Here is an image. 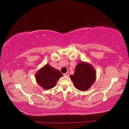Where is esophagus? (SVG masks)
I'll list each match as a JSON object with an SVG mask.
<instances>
[{"mask_svg":"<svg viewBox=\"0 0 129 129\" xmlns=\"http://www.w3.org/2000/svg\"><path fill=\"white\" fill-rule=\"evenodd\" d=\"M64 76H69V72H66V73H64Z\"/></svg>","mask_w":129,"mask_h":129,"instance_id":"obj_1","label":"esophagus"}]
</instances>
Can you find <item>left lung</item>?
Here are the masks:
<instances>
[{"label": "left lung", "instance_id": "1", "mask_svg": "<svg viewBox=\"0 0 129 129\" xmlns=\"http://www.w3.org/2000/svg\"><path fill=\"white\" fill-rule=\"evenodd\" d=\"M96 71L89 63L80 62L76 67L75 73L70 75L75 87L80 91H86L96 80Z\"/></svg>", "mask_w": 129, "mask_h": 129}]
</instances>
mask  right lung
Returning <instances> with one entry per match:
<instances>
[{
	"label": "right lung",
	"mask_w": 129,
	"mask_h": 129,
	"mask_svg": "<svg viewBox=\"0 0 129 129\" xmlns=\"http://www.w3.org/2000/svg\"><path fill=\"white\" fill-rule=\"evenodd\" d=\"M35 76L37 83L42 88L49 90L55 86L57 80L63 75L59 70L47 64L36 72Z\"/></svg>",
	"instance_id": "obj_1"
}]
</instances>
